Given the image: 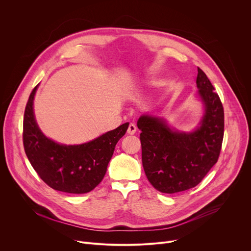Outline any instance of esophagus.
<instances>
[{"mask_svg":"<svg viewBox=\"0 0 251 251\" xmlns=\"http://www.w3.org/2000/svg\"><path fill=\"white\" fill-rule=\"evenodd\" d=\"M136 131H137V127H136L133 123H130V124H129V127H128V129H127V133H128L129 135H133V134L136 133Z\"/></svg>","mask_w":251,"mask_h":251,"instance_id":"obj_1","label":"esophagus"}]
</instances>
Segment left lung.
Listing matches in <instances>:
<instances>
[{"instance_id": "8db88e82", "label": "left lung", "mask_w": 251, "mask_h": 251, "mask_svg": "<svg viewBox=\"0 0 251 251\" xmlns=\"http://www.w3.org/2000/svg\"><path fill=\"white\" fill-rule=\"evenodd\" d=\"M197 86L205 113L194 132L172 131L162 119L148 115L137 122L142 131L143 168L161 193L176 194L196 187L219 160L225 132L224 106L200 67Z\"/></svg>"}]
</instances>
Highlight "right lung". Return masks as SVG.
Listing matches in <instances>:
<instances>
[{
    "label": "right lung",
    "instance_id": "1",
    "mask_svg": "<svg viewBox=\"0 0 251 251\" xmlns=\"http://www.w3.org/2000/svg\"><path fill=\"white\" fill-rule=\"evenodd\" d=\"M35 86L26 102L23 142L25 155L39 176L51 189L68 194L92 191L105 176L117 142L129 123L107 132L85 144L66 146L47 138L35 122L32 102Z\"/></svg>",
    "mask_w": 251,
    "mask_h": 251
}]
</instances>
